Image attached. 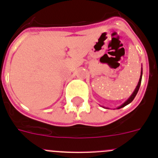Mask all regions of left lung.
I'll use <instances>...</instances> for the list:
<instances>
[{
  "mask_svg": "<svg viewBox=\"0 0 158 158\" xmlns=\"http://www.w3.org/2000/svg\"><path fill=\"white\" fill-rule=\"evenodd\" d=\"M142 69H141V75H140V78H139V83H138V85H137L136 88H135V91L133 92V93L131 95V96H130L129 98L127 99V100H126V101L124 102L123 104H122V105H120L119 107H117V109H119V108H122V107H125L126 105H127V104H129L130 103H131V102L133 101V100L135 99V97L136 96L137 93H138V92H139V88H140V85H141V81H142Z\"/></svg>",
  "mask_w": 158,
  "mask_h": 158,
  "instance_id": "8db88e82",
  "label": "left lung"
}]
</instances>
